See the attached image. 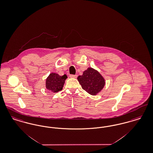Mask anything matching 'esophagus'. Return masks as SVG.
Listing matches in <instances>:
<instances>
[{
	"label": "esophagus",
	"instance_id": "34e87169",
	"mask_svg": "<svg viewBox=\"0 0 153 153\" xmlns=\"http://www.w3.org/2000/svg\"><path fill=\"white\" fill-rule=\"evenodd\" d=\"M69 77L71 78H76L77 77V74H70Z\"/></svg>",
	"mask_w": 153,
	"mask_h": 153
}]
</instances>
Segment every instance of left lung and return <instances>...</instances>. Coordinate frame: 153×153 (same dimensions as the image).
Instances as JSON below:
<instances>
[{
	"instance_id": "8db88e82",
	"label": "left lung",
	"mask_w": 153,
	"mask_h": 153,
	"mask_svg": "<svg viewBox=\"0 0 153 153\" xmlns=\"http://www.w3.org/2000/svg\"><path fill=\"white\" fill-rule=\"evenodd\" d=\"M82 88L92 95H96L104 87L105 80L102 75L92 68H88L77 77Z\"/></svg>"
}]
</instances>
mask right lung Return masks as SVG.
Masks as SVG:
<instances>
[{
    "label": "right lung",
    "instance_id": "right-lung-1",
    "mask_svg": "<svg viewBox=\"0 0 153 153\" xmlns=\"http://www.w3.org/2000/svg\"><path fill=\"white\" fill-rule=\"evenodd\" d=\"M67 76H59L57 73L49 74L46 80V88L51 92H58L62 89Z\"/></svg>",
    "mask_w": 153,
    "mask_h": 153
}]
</instances>
